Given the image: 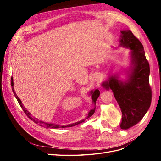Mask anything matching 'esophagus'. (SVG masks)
<instances>
[{"mask_svg":"<svg viewBox=\"0 0 161 161\" xmlns=\"http://www.w3.org/2000/svg\"><path fill=\"white\" fill-rule=\"evenodd\" d=\"M95 77V78H96V76H94Z\"/></svg>","mask_w":161,"mask_h":161,"instance_id":"34e87169","label":"esophagus"}]
</instances>
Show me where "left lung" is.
Wrapping results in <instances>:
<instances>
[{"instance_id":"left-lung-1","label":"left lung","mask_w":161,"mask_h":161,"mask_svg":"<svg viewBox=\"0 0 161 161\" xmlns=\"http://www.w3.org/2000/svg\"><path fill=\"white\" fill-rule=\"evenodd\" d=\"M121 33L120 46L131 50V74L125 82L114 76L102 85L113 91L122 113L120 128L128 130L137 124L148 110L152 101V89L149 84L150 66L142 44L130 30Z\"/></svg>"}]
</instances>
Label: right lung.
I'll list each match as a JSON object with an SVG mask.
<instances>
[{"label":"right lung","mask_w":161,"mask_h":161,"mask_svg":"<svg viewBox=\"0 0 161 161\" xmlns=\"http://www.w3.org/2000/svg\"><path fill=\"white\" fill-rule=\"evenodd\" d=\"M11 87H12L13 92H14V95L15 96L16 99H17V101L19 102V105H20V106L21 107L22 109L23 110V111H24V112H25V114L27 115V116L28 117V118H30V119L33 120V121H34V122H36V124H39V125H41V126H43V125H44L47 128H64L72 127V126H75V125H78V124H79L82 123V122H84L85 120H86V119L89 118L90 117H91L92 114H93L95 113V108H94L93 109H91V110L89 111V113L88 115L86 116V118L85 119H82V120H81V121H78V122H76V123L72 124H69V125H59L53 124H47V123H46V122H43V121H38V120H37V119H36V118H33V117L31 116V114L30 113V112H29V111L25 109V107H24V106L23 105V104H22V103H21V101L20 99H19V98L18 97V96H17V94L15 93V92H14V86H13V77H11ZM91 98H92V103H93L95 105V104H96V101H97V98H98L99 96V95H100V91H99L98 89H96L95 91H92L91 92Z\"/></svg>","instance_id":"obj_1"}]
</instances>
